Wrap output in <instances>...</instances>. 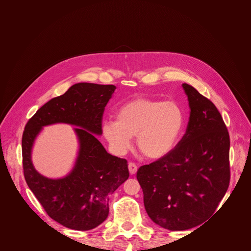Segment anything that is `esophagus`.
I'll use <instances>...</instances> for the list:
<instances>
[{"mask_svg":"<svg viewBox=\"0 0 251 251\" xmlns=\"http://www.w3.org/2000/svg\"><path fill=\"white\" fill-rule=\"evenodd\" d=\"M128 170L131 175H134L137 172V166L134 163H129L128 164Z\"/></svg>","mask_w":251,"mask_h":251,"instance_id":"obj_1","label":"esophagus"}]
</instances>
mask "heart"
<instances>
[{"instance_id":"obj_1","label":"heart","mask_w":251,"mask_h":251,"mask_svg":"<svg viewBox=\"0 0 251 251\" xmlns=\"http://www.w3.org/2000/svg\"><path fill=\"white\" fill-rule=\"evenodd\" d=\"M117 120L103 121L102 135L117 154H124L136 136L140 152L151 160L161 159L178 144L184 126L185 113L173 100L138 98L118 109Z\"/></svg>"}]
</instances>
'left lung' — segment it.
<instances>
[{"mask_svg":"<svg viewBox=\"0 0 251 251\" xmlns=\"http://www.w3.org/2000/svg\"><path fill=\"white\" fill-rule=\"evenodd\" d=\"M182 87L190 109L185 134L172 151L140 167L136 175L149 217L171 231L207 220L230 182V137L220 112L193 86Z\"/></svg>","mask_w":251,"mask_h":251,"instance_id":"obj_1","label":"left lung"}]
</instances>
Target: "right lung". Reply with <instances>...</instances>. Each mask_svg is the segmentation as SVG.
<instances>
[{
  "instance_id": "add662e5",
  "label": "right lung",
  "mask_w": 251,
  "mask_h": 251,
  "mask_svg": "<svg viewBox=\"0 0 251 251\" xmlns=\"http://www.w3.org/2000/svg\"><path fill=\"white\" fill-rule=\"evenodd\" d=\"M115 85L80 82L51 99L26 124L22 136L24 177L48 215L66 228L87 231L108 218L109 197L128 179L127 161L110 154L100 136L104 107ZM74 126L78 151L74 168L61 178L37 173L32 163L35 139L44 126Z\"/></svg>"
}]
</instances>
